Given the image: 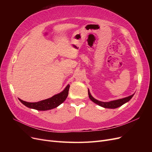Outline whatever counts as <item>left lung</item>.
<instances>
[{
  "label": "left lung",
  "instance_id": "1",
  "mask_svg": "<svg viewBox=\"0 0 152 152\" xmlns=\"http://www.w3.org/2000/svg\"><path fill=\"white\" fill-rule=\"evenodd\" d=\"M88 94H89V97L92 102H93L94 103L98 104L99 106H100V107H102L106 108H117L119 107H121V106H122V104L128 102L132 98V96H134V94H133L129 96H127L126 98L111 101V102H100V101L96 99L93 97V96H92L89 89H88Z\"/></svg>",
  "mask_w": 152,
  "mask_h": 152
}]
</instances>
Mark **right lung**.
Here are the masks:
<instances>
[{
  "label": "right lung",
  "instance_id": "1",
  "mask_svg": "<svg viewBox=\"0 0 152 152\" xmlns=\"http://www.w3.org/2000/svg\"><path fill=\"white\" fill-rule=\"evenodd\" d=\"M70 88V85H68L65 89H64L60 93L53 96V97L44 99L40 102L35 103H29L23 101L19 99L20 102L25 105L26 107L30 108H33L40 111H45V110H51L54 108H56L59 105L63 103L68 95V91Z\"/></svg>",
  "mask_w": 152,
  "mask_h": 152
}]
</instances>
